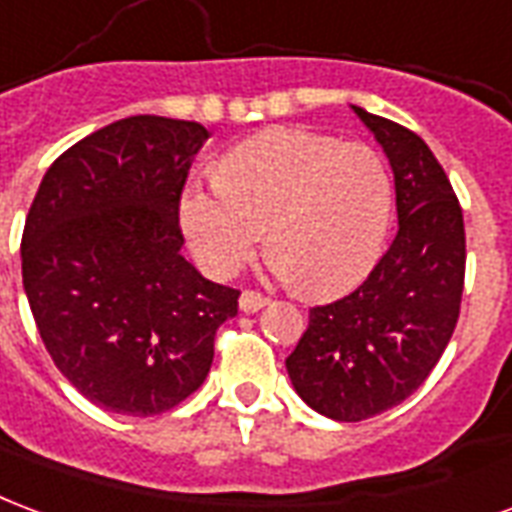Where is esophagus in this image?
<instances>
[{
    "instance_id": "1",
    "label": "esophagus",
    "mask_w": 512,
    "mask_h": 512,
    "mask_svg": "<svg viewBox=\"0 0 512 512\" xmlns=\"http://www.w3.org/2000/svg\"><path fill=\"white\" fill-rule=\"evenodd\" d=\"M266 304H268L266 295L255 293V290H244V293H241V298H238V306H241V312H246V314L260 312V309H263Z\"/></svg>"
}]
</instances>
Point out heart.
<instances>
[{"label":"heart","instance_id":"b5f03b06","mask_svg":"<svg viewBox=\"0 0 512 512\" xmlns=\"http://www.w3.org/2000/svg\"><path fill=\"white\" fill-rule=\"evenodd\" d=\"M189 252L227 279L252 260L266 233L276 274L323 298L358 285L393 222V179L366 143L279 127L238 143L219 181H195L179 203Z\"/></svg>","mask_w":512,"mask_h":512}]
</instances>
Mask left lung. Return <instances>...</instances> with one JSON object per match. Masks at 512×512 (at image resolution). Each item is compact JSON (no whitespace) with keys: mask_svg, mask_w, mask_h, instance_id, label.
I'll return each instance as SVG.
<instances>
[{"mask_svg":"<svg viewBox=\"0 0 512 512\" xmlns=\"http://www.w3.org/2000/svg\"><path fill=\"white\" fill-rule=\"evenodd\" d=\"M391 162L399 233L350 295L309 309L287 355L295 393L331 420H366L418 391L448 347L464 290V217L415 132L352 105Z\"/></svg>","mask_w":512,"mask_h":512,"instance_id":"left-lung-1","label":"left lung"}]
</instances>
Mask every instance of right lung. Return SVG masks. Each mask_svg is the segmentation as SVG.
I'll use <instances>...</instances> for the list:
<instances>
[{
    "label": "right lung",
    "mask_w": 512,
    "mask_h": 512,
    "mask_svg": "<svg viewBox=\"0 0 512 512\" xmlns=\"http://www.w3.org/2000/svg\"><path fill=\"white\" fill-rule=\"evenodd\" d=\"M198 121L130 116L48 168L21 238L24 293L56 369L108 412L149 418L206 380L238 290L184 260L179 200Z\"/></svg>",
    "instance_id": "1"
}]
</instances>
